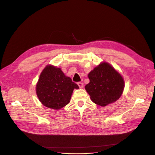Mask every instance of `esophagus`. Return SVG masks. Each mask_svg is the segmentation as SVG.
Listing matches in <instances>:
<instances>
[{
  "label": "esophagus",
  "mask_w": 155,
  "mask_h": 155,
  "mask_svg": "<svg viewBox=\"0 0 155 155\" xmlns=\"http://www.w3.org/2000/svg\"><path fill=\"white\" fill-rule=\"evenodd\" d=\"M78 86H79V88H81L83 87V83H81V82H78Z\"/></svg>",
  "instance_id": "obj_1"
}]
</instances>
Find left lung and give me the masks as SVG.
Instances as JSON below:
<instances>
[{
    "mask_svg": "<svg viewBox=\"0 0 155 155\" xmlns=\"http://www.w3.org/2000/svg\"><path fill=\"white\" fill-rule=\"evenodd\" d=\"M85 89L94 104L105 107L118 100L124 88L121 75L107 63H102L88 74Z\"/></svg>",
    "mask_w": 155,
    "mask_h": 155,
    "instance_id": "1",
    "label": "left lung"
}]
</instances>
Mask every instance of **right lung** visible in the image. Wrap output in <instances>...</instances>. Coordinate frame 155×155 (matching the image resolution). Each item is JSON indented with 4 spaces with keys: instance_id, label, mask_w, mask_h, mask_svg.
<instances>
[{
    "instance_id": "obj_1",
    "label": "right lung",
    "mask_w": 155,
    "mask_h": 155,
    "mask_svg": "<svg viewBox=\"0 0 155 155\" xmlns=\"http://www.w3.org/2000/svg\"><path fill=\"white\" fill-rule=\"evenodd\" d=\"M74 88L79 87L71 78L65 76L61 68L49 65L40 75L36 93L42 104L58 110L70 102Z\"/></svg>"
}]
</instances>
